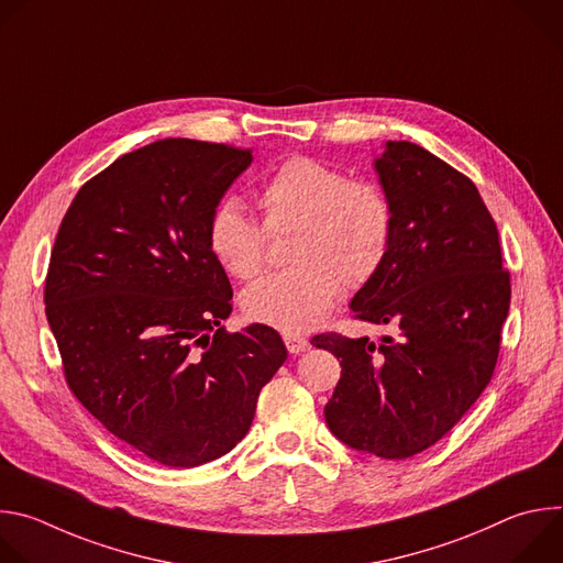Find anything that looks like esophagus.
I'll return each instance as SVG.
<instances>
[{"instance_id": "esophagus-1", "label": "esophagus", "mask_w": 563, "mask_h": 563, "mask_svg": "<svg viewBox=\"0 0 563 563\" xmlns=\"http://www.w3.org/2000/svg\"><path fill=\"white\" fill-rule=\"evenodd\" d=\"M285 345H287L289 354H300V352H307V350L311 347L309 341L302 339V336H298V334H287V336H285Z\"/></svg>"}]
</instances>
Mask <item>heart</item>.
<instances>
[{
    "instance_id": "heart-1",
    "label": "heart",
    "mask_w": 563,
    "mask_h": 563,
    "mask_svg": "<svg viewBox=\"0 0 563 563\" xmlns=\"http://www.w3.org/2000/svg\"><path fill=\"white\" fill-rule=\"evenodd\" d=\"M272 233L298 227L289 261L245 289L240 305L250 320L285 334H302L323 320L343 294L361 289L385 265L396 231L385 189L352 180L343 169L309 155H291L258 189ZM216 261L240 280L256 278L269 258V233L235 198L222 200L207 227Z\"/></svg>"
}]
</instances>
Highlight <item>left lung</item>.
I'll list each match as a JSON object with an SVG mask.
<instances>
[{
    "instance_id": "8db88e82",
    "label": "left lung",
    "mask_w": 563,
    "mask_h": 563,
    "mask_svg": "<svg viewBox=\"0 0 563 563\" xmlns=\"http://www.w3.org/2000/svg\"><path fill=\"white\" fill-rule=\"evenodd\" d=\"M396 231L380 272L352 300L354 318L391 325L378 345L325 332L313 347L343 372L325 406L330 430L380 459L443 439L495 374L510 309L497 222L474 183L415 142L376 159Z\"/></svg>"
}]
</instances>
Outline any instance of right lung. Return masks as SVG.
Masks as SVG:
<instances>
[{"label": "right lung", "mask_w": 563, "mask_h": 563, "mask_svg": "<svg viewBox=\"0 0 563 563\" xmlns=\"http://www.w3.org/2000/svg\"><path fill=\"white\" fill-rule=\"evenodd\" d=\"M252 148L167 137L73 198L44 302L68 389L113 437L167 467L227 454L287 358L276 330L227 332L231 285L207 227Z\"/></svg>", "instance_id": "add662e5"}]
</instances>
